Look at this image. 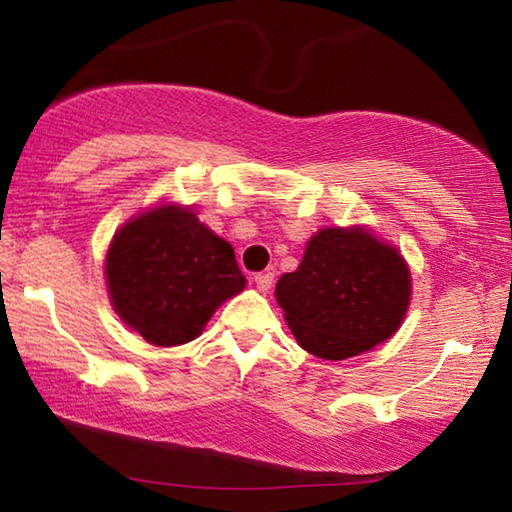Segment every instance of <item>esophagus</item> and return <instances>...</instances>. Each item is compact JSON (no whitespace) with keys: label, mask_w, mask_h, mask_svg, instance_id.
<instances>
[{"label":"esophagus","mask_w":512,"mask_h":512,"mask_svg":"<svg viewBox=\"0 0 512 512\" xmlns=\"http://www.w3.org/2000/svg\"><path fill=\"white\" fill-rule=\"evenodd\" d=\"M255 284H257L259 291L266 293L268 289H271V284H273V273H257L255 275Z\"/></svg>","instance_id":"34e87169"}]
</instances>
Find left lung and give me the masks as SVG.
<instances>
[{
  "instance_id": "1",
  "label": "left lung",
  "mask_w": 512,
  "mask_h": 512,
  "mask_svg": "<svg viewBox=\"0 0 512 512\" xmlns=\"http://www.w3.org/2000/svg\"><path fill=\"white\" fill-rule=\"evenodd\" d=\"M275 300L302 350L343 361L400 329L411 271L400 250L368 228L336 225L307 241L300 266L277 280Z\"/></svg>"
}]
</instances>
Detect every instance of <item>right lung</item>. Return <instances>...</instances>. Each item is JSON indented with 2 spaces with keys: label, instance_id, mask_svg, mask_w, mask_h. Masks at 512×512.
Masks as SVG:
<instances>
[{
  "label": "right lung",
  "instance_id": "obj_1",
  "mask_svg": "<svg viewBox=\"0 0 512 512\" xmlns=\"http://www.w3.org/2000/svg\"><path fill=\"white\" fill-rule=\"evenodd\" d=\"M110 305L146 343L194 341L225 300L244 291L235 250L189 205L160 203L135 214L106 253Z\"/></svg>",
  "mask_w": 512,
  "mask_h": 512
}]
</instances>
